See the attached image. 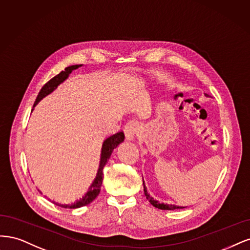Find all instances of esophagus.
I'll list each match as a JSON object with an SVG mask.
<instances>
[{
	"label": "esophagus",
	"instance_id": "34e87169",
	"mask_svg": "<svg viewBox=\"0 0 250 250\" xmlns=\"http://www.w3.org/2000/svg\"><path fill=\"white\" fill-rule=\"evenodd\" d=\"M139 130V124L137 122H128L125 126V135L126 140H132L134 138L135 134H137V131Z\"/></svg>",
	"mask_w": 250,
	"mask_h": 250
}]
</instances>
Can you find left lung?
I'll return each mask as SVG.
<instances>
[{
	"instance_id": "8db88e82",
	"label": "left lung",
	"mask_w": 250,
	"mask_h": 250,
	"mask_svg": "<svg viewBox=\"0 0 250 250\" xmlns=\"http://www.w3.org/2000/svg\"><path fill=\"white\" fill-rule=\"evenodd\" d=\"M142 179H143V176H142ZM143 188H144V195L146 196L147 200H148L149 203H150L152 206H154L155 208H160V210H175V208H182V207L180 208L179 206H175V205L160 204L158 200H156V199L152 198V197L148 194V192H147V190H146V185H144V181H143ZM183 208H184V207H183Z\"/></svg>"
}]
</instances>
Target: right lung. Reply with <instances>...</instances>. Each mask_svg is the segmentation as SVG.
Here are the masks:
<instances>
[{"label":"right lung","mask_w":250,"mask_h":250,"mask_svg":"<svg viewBox=\"0 0 250 250\" xmlns=\"http://www.w3.org/2000/svg\"><path fill=\"white\" fill-rule=\"evenodd\" d=\"M80 66H82V64L70 65V66L66 67L64 70H62L60 74H58L57 76H55L54 78H52L49 82L45 83L42 89H40V91L37 95V98H36L35 103H34V106H36V104L40 101H42L44 98V96L49 95L51 92H53L56 89V88L58 87V85H60L62 82L65 81V80L68 78L69 74H71L72 70L79 68ZM124 140H125L124 132H118L114 135L108 137V138L104 141L103 147H102L101 162H100V168L98 170V174H96V178L94 179V181L90 185V187L88 188V192L82 198H80L79 200L75 201V203L71 204V205H60V204H56V205L61 207V208H81V207L87 206V205H89L90 203H92V201L96 197H98V195L100 194V192H101V186H102L103 179H104L103 169H104V165L107 164L108 160L110 159L111 154L113 152L114 148H116L118 144L122 143Z\"/></svg>","instance_id":"add662e5"}]
</instances>
